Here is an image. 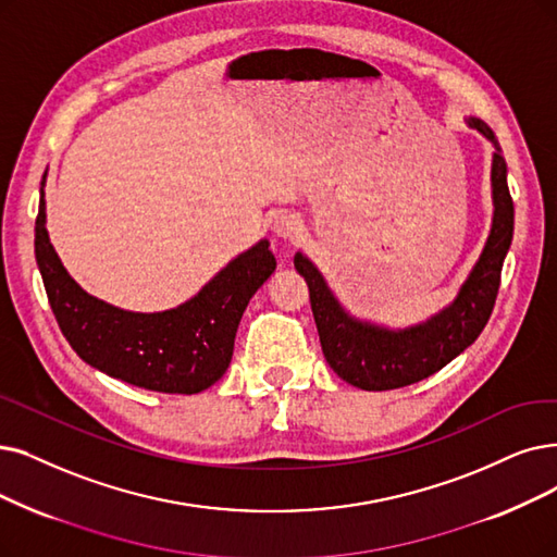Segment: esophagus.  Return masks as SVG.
<instances>
[{"label":"esophagus","mask_w":557,"mask_h":557,"mask_svg":"<svg viewBox=\"0 0 557 557\" xmlns=\"http://www.w3.org/2000/svg\"><path fill=\"white\" fill-rule=\"evenodd\" d=\"M272 231L281 237V239H293L304 231L301 219L293 212H281L274 216L272 221Z\"/></svg>","instance_id":"obj_1"}]
</instances>
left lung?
<instances>
[{"mask_svg": "<svg viewBox=\"0 0 557 557\" xmlns=\"http://www.w3.org/2000/svg\"><path fill=\"white\" fill-rule=\"evenodd\" d=\"M463 123L494 146V216L471 272L461 281L455 299L438 313L409 326H388L351 315L318 264L304 251L295 253V267L310 293L324 359L341 380L361 391L403 388L438 372L475 343L494 310L500 270L515 235V203L507 189V164L492 127L473 116H466Z\"/></svg>", "mask_w": 557, "mask_h": 557, "instance_id": "1", "label": "left lung"}]
</instances>
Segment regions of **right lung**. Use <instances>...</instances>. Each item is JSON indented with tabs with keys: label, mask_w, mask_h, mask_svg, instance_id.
I'll use <instances>...</instances> for the list:
<instances>
[{
	"label": "right lung",
	"mask_w": 557,
	"mask_h": 557,
	"mask_svg": "<svg viewBox=\"0 0 557 557\" xmlns=\"http://www.w3.org/2000/svg\"><path fill=\"white\" fill-rule=\"evenodd\" d=\"M46 177L36 216V262L65 341L91 368L132 386L194 395L216 384L231 366L235 333L251 297L276 270L270 239L235 256L194 297L139 313L107 304L65 270L46 228Z\"/></svg>",
	"instance_id": "obj_1"
}]
</instances>
